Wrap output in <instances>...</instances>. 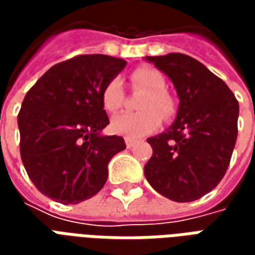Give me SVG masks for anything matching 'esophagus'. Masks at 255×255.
<instances>
[{"instance_id":"1","label":"esophagus","mask_w":255,"mask_h":255,"mask_svg":"<svg viewBox=\"0 0 255 255\" xmlns=\"http://www.w3.org/2000/svg\"><path fill=\"white\" fill-rule=\"evenodd\" d=\"M135 143H136V142H135V140H132V139H126V146H127L128 149H131V147H132Z\"/></svg>"}]
</instances>
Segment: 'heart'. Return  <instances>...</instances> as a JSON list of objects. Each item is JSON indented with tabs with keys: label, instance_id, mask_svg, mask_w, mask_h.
Masks as SVG:
<instances>
[{
	"label": "heart",
	"instance_id": "1",
	"mask_svg": "<svg viewBox=\"0 0 255 255\" xmlns=\"http://www.w3.org/2000/svg\"><path fill=\"white\" fill-rule=\"evenodd\" d=\"M131 83L144 94L139 101L138 113H120L112 119V131L127 139H139L154 132L161 124V116L171 119L175 113V102L165 90V79L154 68L143 67L131 73ZM124 93L122 82L113 79L102 93V104L108 112H116L123 105Z\"/></svg>",
	"mask_w": 255,
	"mask_h": 255
}]
</instances>
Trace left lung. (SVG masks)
I'll use <instances>...</instances> for the list:
<instances>
[{"label": "left lung", "mask_w": 255, "mask_h": 255, "mask_svg": "<svg viewBox=\"0 0 255 255\" xmlns=\"http://www.w3.org/2000/svg\"><path fill=\"white\" fill-rule=\"evenodd\" d=\"M144 60L171 79L179 97L171 127L147 139L153 155L144 176L161 195L191 202L224 177L238 136L239 104L228 86L195 58L169 53Z\"/></svg>", "instance_id": "left-lung-1"}]
</instances>
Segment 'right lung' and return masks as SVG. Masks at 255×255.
I'll return each mask as SVG.
<instances>
[{
  "mask_svg": "<svg viewBox=\"0 0 255 255\" xmlns=\"http://www.w3.org/2000/svg\"><path fill=\"white\" fill-rule=\"evenodd\" d=\"M127 61L84 54L53 65L25 94L17 116L20 154L31 182L56 202L94 197L108 179L112 157L126 149L102 104L106 84Z\"/></svg>",
  "mask_w": 255,
  "mask_h": 255,
  "instance_id": "right-lung-1",
  "label": "right lung"
}]
</instances>
